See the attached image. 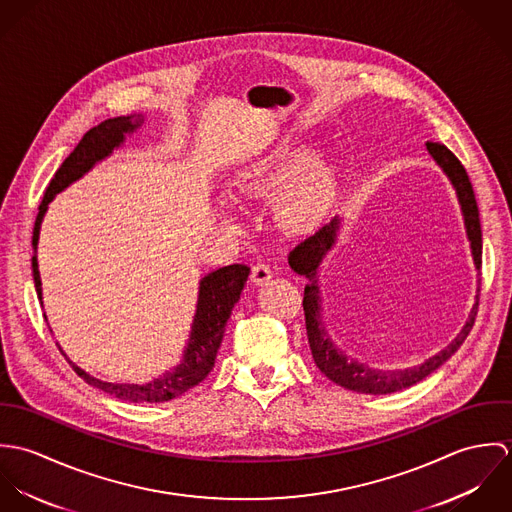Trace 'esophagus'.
Returning <instances> with one entry per match:
<instances>
[{"mask_svg":"<svg viewBox=\"0 0 512 512\" xmlns=\"http://www.w3.org/2000/svg\"><path fill=\"white\" fill-rule=\"evenodd\" d=\"M250 278H252V282H254L256 286H264V284H268V282L274 278V270H272L270 264L258 262V264L252 266Z\"/></svg>","mask_w":512,"mask_h":512,"instance_id":"esophagus-1","label":"esophagus"}]
</instances>
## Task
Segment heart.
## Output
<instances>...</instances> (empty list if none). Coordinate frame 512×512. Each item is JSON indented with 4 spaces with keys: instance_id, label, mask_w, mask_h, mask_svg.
<instances>
[{
    "instance_id": "b5f03b06",
    "label": "heart",
    "mask_w": 512,
    "mask_h": 512,
    "mask_svg": "<svg viewBox=\"0 0 512 512\" xmlns=\"http://www.w3.org/2000/svg\"><path fill=\"white\" fill-rule=\"evenodd\" d=\"M333 185L331 165L323 157H303V151L297 147L274 151L258 161L244 179V189L258 197H270L284 186L278 211L295 228L321 217L333 195Z\"/></svg>"
}]
</instances>
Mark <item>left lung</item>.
<instances>
[{
  "label": "left lung",
  "instance_id": "left-lung-1",
  "mask_svg": "<svg viewBox=\"0 0 512 512\" xmlns=\"http://www.w3.org/2000/svg\"><path fill=\"white\" fill-rule=\"evenodd\" d=\"M428 151L438 161L439 167L447 173V177L451 179V183L457 191L467 236L471 242L475 268L481 270V252H483L481 222H479V209H477V201H475V193H473L469 175H467L465 167L461 165V161L443 144L428 142ZM339 224H341V219L335 217L329 224L321 226L315 234L301 240L288 256V262H290L293 272L307 278V286L303 293V313H305V329H307V341L311 347L313 361L329 380H333L335 384H339L347 390L359 392V394H390V392L408 388V386L420 382L422 378H426L428 374H432L461 347V343L467 339L469 331L473 329V323L477 317V307H479V295H477V303L471 309V315H469L465 327L461 329V333L443 351H439L436 357L428 359L424 365L412 366V368H404V370H378V368H368L363 363L349 359L333 345V341L329 339V335L325 331V325H323L321 313H319L321 297H319V288H317V268H319L321 260L325 258V254L333 248Z\"/></svg>",
  "mask_w": 512,
  "mask_h": 512
}]
</instances>
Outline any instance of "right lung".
I'll list each match as a JSON object with an SVG mask.
<instances>
[{
    "mask_svg": "<svg viewBox=\"0 0 512 512\" xmlns=\"http://www.w3.org/2000/svg\"><path fill=\"white\" fill-rule=\"evenodd\" d=\"M142 124V118L138 116H120V118H110L88 130L78 146L74 147L71 155L61 163L57 173L53 175L43 201L39 205V213L33 226V248L37 250V240H39V228L41 220L47 211V205L53 201L57 193H61L65 187H69L73 181L80 179L90 167L104 159L106 155L112 153L114 147L120 146L124 142V136L134 132ZM33 266V280H35V290L37 297L41 299V278H39V268H37V256L31 258ZM250 268L244 264H232L224 266L220 270L211 272L201 280L199 288V303H197V313L193 319V329H191V339L187 343V351L183 355L181 365L175 366L171 372H165L159 378H153L147 384H114V382H104L98 380L90 374H86L82 368L74 365V372L90 386L100 388L102 392L128 400V402H167L173 400L187 390L195 388L199 382H203L209 372L215 366L217 351H219L220 341L224 335L226 321L232 313L234 303L240 299V292L246 284ZM65 355V353H63Z\"/></svg>",
    "mask_w": 512,
    "mask_h": 512,
    "instance_id": "obj_1",
    "label": "right lung"
}]
</instances>
